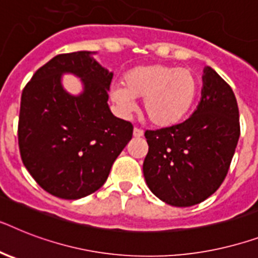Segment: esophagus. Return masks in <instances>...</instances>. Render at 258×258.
<instances>
[{"label": "esophagus", "instance_id": "34e87169", "mask_svg": "<svg viewBox=\"0 0 258 258\" xmlns=\"http://www.w3.org/2000/svg\"><path fill=\"white\" fill-rule=\"evenodd\" d=\"M134 136H135V138H140V136H143V130H140V128H138V127H135V128H134Z\"/></svg>", "mask_w": 258, "mask_h": 258}]
</instances>
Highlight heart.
Here are the masks:
<instances>
[{"instance_id": "1", "label": "heart", "mask_w": 258, "mask_h": 258, "mask_svg": "<svg viewBox=\"0 0 258 258\" xmlns=\"http://www.w3.org/2000/svg\"><path fill=\"white\" fill-rule=\"evenodd\" d=\"M198 89V78L189 69L146 64L131 69L123 78V87L111 90V98L123 111L133 110V98L143 99V112L148 122L169 127L188 114Z\"/></svg>"}]
</instances>
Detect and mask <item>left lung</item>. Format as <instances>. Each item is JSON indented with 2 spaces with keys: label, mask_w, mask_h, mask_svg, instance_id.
I'll return each mask as SVG.
<instances>
[{
  "label": "left lung",
  "mask_w": 258,
  "mask_h": 258,
  "mask_svg": "<svg viewBox=\"0 0 258 258\" xmlns=\"http://www.w3.org/2000/svg\"><path fill=\"white\" fill-rule=\"evenodd\" d=\"M203 81L200 103L187 120L144 133L146 183L156 198L175 207L199 204L219 189L240 138L231 86L211 68Z\"/></svg>",
  "instance_id": "obj_1"
}]
</instances>
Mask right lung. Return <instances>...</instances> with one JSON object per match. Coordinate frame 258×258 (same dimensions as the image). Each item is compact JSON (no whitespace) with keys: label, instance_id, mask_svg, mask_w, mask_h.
Wrapping results in <instances>:
<instances>
[{"label":"right lung","instance_id":"1","mask_svg":"<svg viewBox=\"0 0 258 258\" xmlns=\"http://www.w3.org/2000/svg\"><path fill=\"white\" fill-rule=\"evenodd\" d=\"M90 51L59 54L35 71L21 96L18 146L22 163L46 192L68 200L99 189L134 127L111 114L108 73ZM63 72L78 75L85 90L70 96Z\"/></svg>","mask_w":258,"mask_h":258}]
</instances>
